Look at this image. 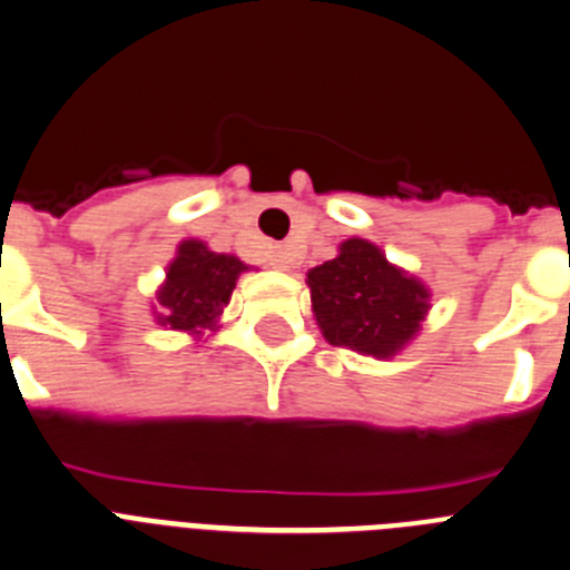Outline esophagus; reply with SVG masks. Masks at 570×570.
Segmentation results:
<instances>
[{
    "label": "esophagus",
    "mask_w": 570,
    "mask_h": 570,
    "mask_svg": "<svg viewBox=\"0 0 570 570\" xmlns=\"http://www.w3.org/2000/svg\"><path fill=\"white\" fill-rule=\"evenodd\" d=\"M269 261H273L275 269H286V266H289V253H286L284 247H275L273 258H269Z\"/></svg>",
    "instance_id": "34e87169"
}]
</instances>
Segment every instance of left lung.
<instances>
[{
    "label": "left lung",
    "mask_w": 570,
    "mask_h": 570,
    "mask_svg": "<svg viewBox=\"0 0 570 570\" xmlns=\"http://www.w3.org/2000/svg\"><path fill=\"white\" fill-rule=\"evenodd\" d=\"M306 284L323 337L363 355L392 357L429 309L425 286L363 238L343 240L341 255L315 266Z\"/></svg>",
    "instance_id": "1"
}]
</instances>
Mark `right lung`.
I'll return each instance as SVG.
<instances>
[{"label":"right lung","mask_w":570,"mask_h":570,"mask_svg":"<svg viewBox=\"0 0 570 570\" xmlns=\"http://www.w3.org/2000/svg\"><path fill=\"white\" fill-rule=\"evenodd\" d=\"M247 266L235 255L209 253L202 240H184L176 261L167 269V284L158 292L161 317L170 330L202 332L215 330L218 315L227 306L235 281Z\"/></svg>","instance_id":"obj_1"}]
</instances>
